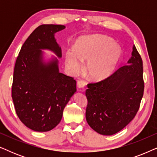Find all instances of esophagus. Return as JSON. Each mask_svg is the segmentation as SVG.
I'll use <instances>...</instances> for the list:
<instances>
[{"mask_svg":"<svg viewBox=\"0 0 157 157\" xmlns=\"http://www.w3.org/2000/svg\"><path fill=\"white\" fill-rule=\"evenodd\" d=\"M86 81L83 80L78 81V83H77V86H78L79 89H83V88H84L86 86Z\"/></svg>","mask_w":157,"mask_h":157,"instance_id":"obj_1","label":"esophagus"}]
</instances>
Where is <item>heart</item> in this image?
Returning <instances> with one entry per match:
<instances>
[{"label": "heart", "instance_id": "heart-1", "mask_svg": "<svg viewBox=\"0 0 157 157\" xmlns=\"http://www.w3.org/2000/svg\"><path fill=\"white\" fill-rule=\"evenodd\" d=\"M122 56L121 46L106 36L94 34L78 38L74 49L65 53L66 63L73 74L80 73L83 62L86 72L93 81H101L113 72Z\"/></svg>", "mask_w": 157, "mask_h": 157}]
</instances>
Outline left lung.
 <instances>
[{
	"label": "left lung",
	"mask_w": 157,
	"mask_h": 157,
	"mask_svg": "<svg viewBox=\"0 0 157 157\" xmlns=\"http://www.w3.org/2000/svg\"><path fill=\"white\" fill-rule=\"evenodd\" d=\"M127 63L104 80L87 85L86 119L100 134L120 132L139 109L144 89L143 62L134 45Z\"/></svg>",
	"instance_id": "8db88e82"
}]
</instances>
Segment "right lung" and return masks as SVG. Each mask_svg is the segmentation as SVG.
I'll use <instances>...</instances> for the list:
<instances>
[{"label": "right lung", "mask_w": 157, "mask_h": 157, "mask_svg": "<svg viewBox=\"0 0 157 157\" xmlns=\"http://www.w3.org/2000/svg\"><path fill=\"white\" fill-rule=\"evenodd\" d=\"M63 25H41L32 32L17 57L12 85V98L21 122L36 132H48L61 121L63 111L76 91V81L59 72V60L48 61L44 51L61 58L55 33Z\"/></svg>", "instance_id": "1"}]
</instances>
